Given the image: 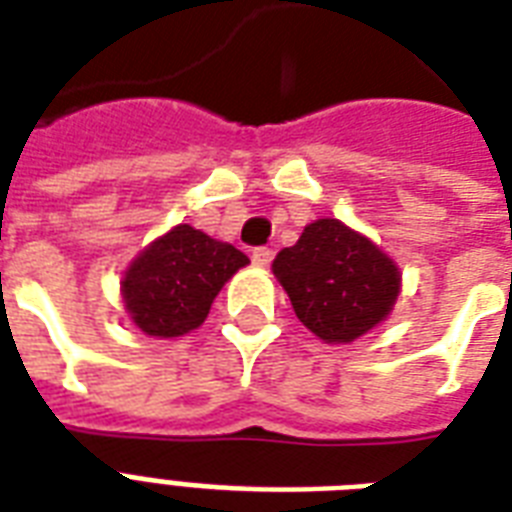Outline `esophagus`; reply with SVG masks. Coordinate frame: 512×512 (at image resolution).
Listing matches in <instances>:
<instances>
[{
  "mask_svg": "<svg viewBox=\"0 0 512 512\" xmlns=\"http://www.w3.org/2000/svg\"><path fill=\"white\" fill-rule=\"evenodd\" d=\"M253 264H259V267H269L272 259H275V251L272 248H253Z\"/></svg>",
  "mask_w": 512,
  "mask_h": 512,
  "instance_id": "obj_1",
  "label": "esophagus"
}]
</instances>
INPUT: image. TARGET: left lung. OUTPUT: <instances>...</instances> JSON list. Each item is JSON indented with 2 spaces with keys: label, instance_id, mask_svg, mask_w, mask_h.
Masks as SVG:
<instances>
[{
  "label": "left lung",
  "instance_id": "left-lung-1",
  "mask_svg": "<svg viewBox=\"0 0 512 512\" xmlns=\"http://www.w3.org/2000/svg\"><path fill=\"white\" fill-rule=\"evenodd\" d=\"M275 277L296 318L323 342H352L390 315L398 267L342 221L320 219L277 253Z\"/></svg>",
  "mask_w": 512,
  "mask_h": 512
}]
</instances>
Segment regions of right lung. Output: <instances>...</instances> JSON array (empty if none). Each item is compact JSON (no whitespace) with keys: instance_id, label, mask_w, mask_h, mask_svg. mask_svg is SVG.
Listing matches in <instances>:
<instances>
[{"instance_id":"add662e5","label":"right lung","mask_w":512,"mask_h":512,"mask_svg":"<svg viewBox=\"0 0 512 512\" xmlns=\"http://www.w3.org/2000/svg\"><path fill=\"white\" fill-rule=\"evenodd\" d=\"M248 264L235 245L178 224L138 256L122 280V299L144 334L170 339L202 326L221 285Z\"/></svg>"}]
</instances>
